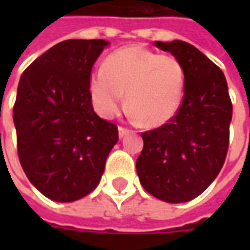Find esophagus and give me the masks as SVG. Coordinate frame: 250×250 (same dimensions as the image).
I'll list each match as a JSON object with an SVG mask.
<instances>
[{"instance_id": "34e87169", "label": "esophagus", "mask_w": 250, "mask_h": 250, "mask_svg": "<svg viewBox=\"0 0 250 250\" xmlns=\"http://www.w3.org/2000/svg\"><path fill=\"white\" fill-rule=\"evenodd\" d=\"M118 131H119V138H123L125 134H128V132H130V130H128V128H125V127H119Z\"/></svg>"}]
</instances>
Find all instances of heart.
I'll use <instances>...</instances> for the list:
<instances>
[{"label": "heart", "mask_w": 250, "mask_h": 250, "mask_svg": "<svg viewBox=\"0 0 250 250\" xmlns=\"http://www.w3.org/2000/svg\"><path fill=\"white\" fill-rule=\"evenodd\" d=\"M185 85L184 66L173 55L139 45L112 52L93 71L88 92L100 116L112 118L125 102L135 119L151 127L165 125L178 111Z\"/></svg>", "instance_id": "heart-1"}]
</instances>
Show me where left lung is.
Wrapping results in <instances>:
<instances>
[{"label":"left lung","instance_id":"left-lung-1","mask_svg":"<svg viewBox=\"0 0 250 250\" xmlns=\"http://www.w3.org/2000/svg\"><path fill=\"white\" fill-rule=\"evenodd\" d=\"M155 46L181 62L185 93L167 123L142 132L136 171L155 198L188 202L204 193L224 166L233 107L224 72L195 46L181 40L155 41Z\"/></svg>","mask_w":250,"mask_h":250}]
</instances>
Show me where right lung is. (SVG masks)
Listing matches in <instances>:
<instances>
[{"instance_id": "1", "label": "right lung", "mask_w": 250, "mask_h": 250, "mask_svg": "<svg viewBox=\"0 0 250 250\" xmlns=\"http://www.w3.org/2000/svg\"><path fill=\"white\" fill-rule=\"evenodd\" d=\"M108 41L72 39L32 62L20 79L13 120L24 173L56 202L85 197L100 182L118 125L95 114L92 66Z\"/></svg>"}]
</instances>
